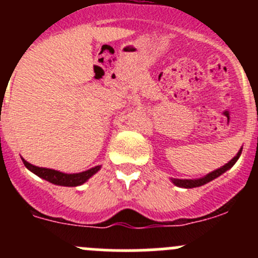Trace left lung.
I'll list each match as a JSON object with an SVG mask.
<instances>
[{
  "mask_svg": "<svg viewBox=\"0 0 258 258\" xmlns=\"http://www.w3.org/2000/svg\"><path fill=\"white\" fill-rule=\"evenodd\" d=\"M241 152H242V147L240 148V151L237 152V155L235 156V157L232 158L231 161H228L226 165H223L222 167L217 168V170L212 171V172L207 173L206 176H204V177L201 178H195V179H181V178H171V182H172L175 186L177 187H182V188H194V187H200V186H204V184L209 183L210 181H212V179L220 177L222 173H225L226 171L230 170L231 167H232L233 165H235L236 162H237V160L240 158L241 156Z\"/></svg>",
  "mask_w": 258,
  "mask_h": 258,
  "instance_id": "left-lung-1",
  "label": "left lung"
}]
</instances>
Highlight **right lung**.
Here are the masks:
<instances>
[{
	"label": "right lung",
	"mask_w": 258,
	"mask_h": 258,
	"mask_svg": "<svg viewBox=\"0 0 258 258\" xmlns=\"http://www.w3.org/2000/svg\"><path fill=\"white\" fill-rule=\"evenodd\" d=\"M21 158H22L23 163H25V166L27 167V170H30L31 172L37 175L38 177L46 179V181L51 182V183L53 184H57V186H66V187L81 186V184H83L85 182H87L93 175H96L101 168V166H95V167L83 171V172L64 173V172H61V171L52 170V168L38 167V166L31 165V163L27 162L23 157Z\"/></svg>",
	"instance_id": "1"
}]
</instances>
